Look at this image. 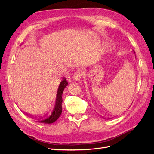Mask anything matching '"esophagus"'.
<instances>
[{
    "label": "esophagus",
    "instance_id": "obj_1",
    "mask_svg": "<svg viewBox=\"0 0 154 154\" xmlns=\"http://www.w3.org/2000/svg\"><path fill=\"white\" fill-rule=\"evenodd\" d=\"M83 75V71H82V70H81V69L78 70V71H76L75 73H74V80H75L76 81H78V82L81 80Z\"/></svg>",
    "mask_w": 154,
    "mask_h": 154
}]
</instances>
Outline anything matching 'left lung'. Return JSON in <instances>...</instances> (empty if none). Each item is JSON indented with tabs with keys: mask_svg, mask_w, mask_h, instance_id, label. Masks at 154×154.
<instances>
[{
	"mask_svg": "<svg viewBox=\"0 0 154 154\" xmlns=\"http://www.w3.org/2000/svg\"><path fill=\"white\" fill-rule=\"evenodd\" d=\"M134 53H135V52H134Z\"/></svg>",
	"mask_w": 154,
	"mask_h": 154,
	"instance_id": "1",
	"label": "left lung"
}]
</instances>
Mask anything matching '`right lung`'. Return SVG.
<instances>
[{
    "label": "right lung",
    "mask_w": 154,
    "mask_h": 154,
    "mask_svg": "<svg viewBox=\"0 0 154 154\" xmlns=\"http://www.w3.org/2000/svg\"><path fill=\"white\" fill-rule=\"evenodd\" d=\"M68 85V82L66 80V78H63L62 81L60 82L58 91H57V97H56L55 103L53 106V108L50 110L49 113L44 115L43 116H38V117H33L32 116L31 118H32L36 122L41 123H45V124H50L53 123L57 121L60 116L62 114V94L64 88L66 87ZM28 116V115H27Z\"/></svg>",
    "instance_id": "add662e5"
}]
</instances>
